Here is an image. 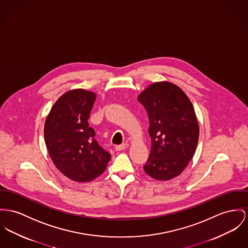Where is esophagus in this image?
<instances>
[{
    "label": "esophagus",
    "instance_id": "1",
    "mask_svg": "<svg viewBox=\"0 0 248 248\" xmlns=\"http://www.w3.org/2000/svg\"><path fill=\"white\" fill-rule=\"evenodd\" d=\"M129 147V145L127 144V143H124V144H122V145H118V146H116L115 147V149L117 151H120V150H124V149H127Z\"/></svg>",
    "mask_w": 248,
    "mask_h": 248
}]
</instances>
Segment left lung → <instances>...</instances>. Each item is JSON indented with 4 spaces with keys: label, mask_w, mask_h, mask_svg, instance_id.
<instances>
[{
    "label": "left lung",
    "mask_w": 248,
    "mask_h": 248,
    "mask_svg": "<svg viewBox=\"0 0 248 248\" xmlns=\"http://www.w3.org/2000/svg\"><path fill=\"white\" fill-rule=\"evenodd\" d=\"M149 119L151 149L145 172L157 181L179 176L193 158L199 126L192 102L169 82L154 83L139 96Z\"/></svg>",
    "instance_id": "obj_1"
}]
</instances>
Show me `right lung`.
I'll use <instances>...</instances> for the list:
<instances>
[{"mask_svg":"<svg viewBox=\"0 0 248 248\" xmlns=\"http://www.w3.org/2000/svg\"><path fill=\"white\" fill-rule=\"evenodd\" d=\"M96 94L74 89L50 109L44 126L45 144L57 169L75 182H90L105 170L111 154L95 139L88 118Z\"/></svg>","mask_w":248,"mask_h":248,"instance_id":"1","label":"right lung"}]
</instances>
